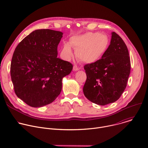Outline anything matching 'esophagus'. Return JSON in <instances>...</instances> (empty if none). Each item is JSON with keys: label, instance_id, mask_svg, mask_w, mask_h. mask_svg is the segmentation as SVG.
<instances>
[{"label": "esophagus", "instance_id": "esophagus-1", "mask_svg": "<svg viewBox=\"0 0 148 148\" xmlns=\"http://www.w3.org/2000/svg\"><path fill=\"white\" fill-rule=\"evenodd\" d=\"M80 69V68L79 67H78L77 66H76V65H74V66H73V71H78V70H79Z\"/></svg>", "mask_w": 148, "mask_h": 148}]
</instances>
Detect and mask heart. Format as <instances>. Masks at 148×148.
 Masks as SVG:
<instances>
[{
  "instance_id": "1",
  "label": "heart",
  "mask_w": 148,
  "mask_h": 148,
  "mask_svg": "<svg viewBox=\"0 0 148 148\" xmlns=\"http://www.w3.org/2000/svg\"><path fill=\"white\" fill-rule=\"evenodd\" d=\"M108 36L102 33L88 32L72 36L69 44L64 43L62 54L67 59L73 55L70 45L75 49L77 57L85 63H94L99 60L105 53L109 45Z\"/></svg>"
}]
</instances>
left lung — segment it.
<instances>
[{
    "mask_svg": "<svg viewBox=\"0 0 148 148\" xmlns=\"http://www.w3.org/2000/svg\"><path fill=\"white\" fill-rule=\"evenodd\" d=\"M110 44L99 60L86 64L84 94L90 102L106 105L117 101L125 90L130 74L131 62L122 38L112 32Z\"/></svg>",
    "mask_w": 148,
    "mask_h": 148,
    "instance_id": "1",
    "label": "left lung"
}]
</instances>
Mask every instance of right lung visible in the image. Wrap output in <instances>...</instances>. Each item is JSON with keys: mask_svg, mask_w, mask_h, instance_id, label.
I'll list each match as a JSON object with an SVG mask.
<instances>
[{"mask_svg": "<svg viewBox=\"0 0 148 148\" xmlns=\"http://www.w3.org/2000/svg\"><path fill=\"white\" fill-rule=\"evenodd\" d=\"M60 31L37 29L24 38L14 52L10 75L15 93L27 105L40 108L52 103L62 88V79L73 64L58 58Z\"/></svg>", "mask_w": 148, "mask_h": 148, "instance_id": "obj_1", "label": "right lung"}]
</instances>
